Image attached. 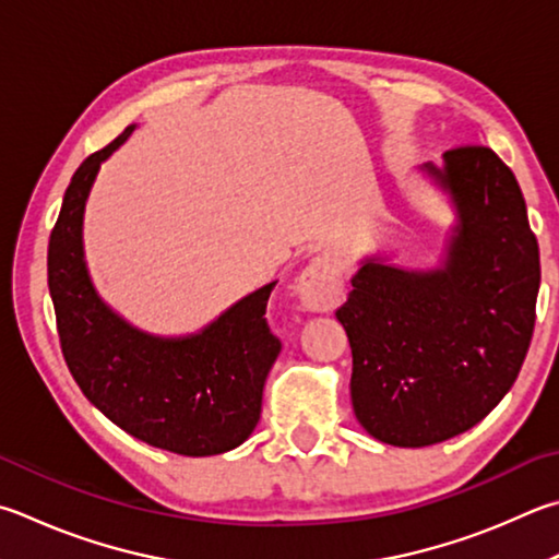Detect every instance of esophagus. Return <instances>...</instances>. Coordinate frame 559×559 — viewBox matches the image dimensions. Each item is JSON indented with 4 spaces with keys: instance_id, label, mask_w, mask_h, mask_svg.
<instances>
[{
    "instance_id": "esophagus-1",
    "label": "esophagus",
    "mask_w": 559,
    "mask_h": 559,
    "mask_svg": "<svg viewBox=\"0 0 559 559\" xmlns=\"http://www.w3.org/2000/svg\"><path fill=\"white\" fill-rule=\"evenodd\" d=\"M300 306L310 312H330L342 298V273L330 257L312 259L296 283Z\"/></svg>"
}]
</instances>
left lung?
I'll use <instances>...</instances> for the list:
<instances>
[{
	"label": "left lung",
	"instance_id": "left-lung-1",
	"mask_svg": "<svg viewBox=\"0 0 559 559\" xmlns=\"http://www.w3.org/2000/svg\"><path fill=\"white\" fill-rule=\"evenodd\" d=\"M420 170L450 198L440 266L369 257L337 320L352 347V405L371 438L428 448L489 415L531 347L540 251L513 170L486 146Z\"/></svg>",
	"mask_w": 559,
	"mask_h": 559
}]
</instances>
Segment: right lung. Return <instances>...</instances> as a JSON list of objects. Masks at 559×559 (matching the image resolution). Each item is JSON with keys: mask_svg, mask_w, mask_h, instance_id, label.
<instances>
[{"mask_svg": "<svg viewBox=\"0 0 559 559\" xmlns=\"http://www.w3.org/2000/svg\"><path fill=\"white\" fill-rule=\"evenodd\" d=\"M134 124L75 170L48 241V290L70 373L99 413L131 438L186 456L239 448L261 415L281 352L266 302L276 281L249 293L195 334L158 337L97 296L83 249L85 205L99 166Z\"/></svg>", "mask_w": 559, "mask_h": 559, "instance_id": "add662e5", "label": "right lung"}]
</instances>
